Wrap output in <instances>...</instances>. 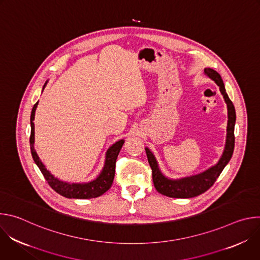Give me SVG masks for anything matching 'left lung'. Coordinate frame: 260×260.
<instances>
[{
  "mask_svg": "<svg viewBox=\"0 0 260 260\" xmlns=\"http://www.w3.org/2000/svg\"><path fill=\"white\" fill-rule=\"evenodd\" d=\"M205 74L211 78L213 81L216 82V84L219 86L220 92L223 95V99L228 105V128H226V142L224 151L222 153L219 161L208 169L207 171L190 176V177H185L181 179H169L167 178L161 171L159 170L158 164L156 161L155 156L150 151L149 148H145L148 162H149L151 169H152V179L153 184L156 190L169 198H177V199H189L198 197L204 192H206L223 171L225 166L231 160L233 153H234V148H235V123H236V110L233 102L230 100L224 83L222 81L221 76L219 74L210 68L205 69Z\"/></svg>",
  "mask_w": 260,
  "mask_h": 260,
  "instance_id": "1",
  "label": "left lung"
}]
</instances>
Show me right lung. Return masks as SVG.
<instances>
[{
    "instance_id": "right-lung-1",
    "label": "right lung",
    "mask_w": 260,
    "mask_h": 260,
    "mask_svg": "<svg viewBox=\"0 0 260 260\" xmlns=\"http://www.w3.org/2000/svg\"><path fill=\"white\" fill-rule=\"evenodd\" d=\"M47 83V82H46ZM46 83L43 86V89L46 85ZM38 106V102H37L32 109L30 114V137H29V145H30V152L34 161L38 166L41 173L43 174L44 178L50 185V187L59 193L60 196L68 198V199H92L98 198L102 194H104L107 190L110 189L111 185L113 183L114 176H115V164L117 156L120 152V149L122 148V145L124 143V140H119L115 144L111 146L106 152V159L105 165L100 173V175L92 181L87 183H69L60 181L59 179L55 178L43 165L41 159L39 158L38 154H37L34 143H35V112L36 108Z\"/></svg>"
}]
</instances>
